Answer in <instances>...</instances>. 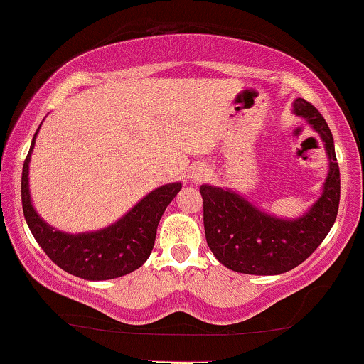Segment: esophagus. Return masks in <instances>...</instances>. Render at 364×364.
<instances>
[{"instance_id":"obj_1","label":"esophagus","mask_w":364,"mask_h":364,"mask_svg":"<svg viewBox=\"0 0 364 364\" xmlns=\"http://www.w3.org/2000/svg\"><path fill=\"white\" fill-rule=\"evenodd\" d=\"M202 176H203L202 173H196V174H195V178H196V179H200V178H202Z\"/></svg>"}]
</instances>
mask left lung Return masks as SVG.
Listing matches in <instances>:
<instances>
[{
    "mask_svg": "<svg viewBox=\"0 0 364 364\" xmlns=\"http://www.w3.org/2000/svg\"><path fill=\"white\" fill-rule=\"evenodd\" d=\"M323 140L328 174L321 196L298 219H279L258 210L231 190L200 186L203 198V228L208 248L228 269L252 275H277L294 269L318 248L336 223L341 200V173L333 136L327 121L304 99L292 102Z\"/></svg>",
    "mask_w": 364,
    "mask_h": 364,
    "instance_id": "obj_1",
    "label": "left lung"
}]
</instances>
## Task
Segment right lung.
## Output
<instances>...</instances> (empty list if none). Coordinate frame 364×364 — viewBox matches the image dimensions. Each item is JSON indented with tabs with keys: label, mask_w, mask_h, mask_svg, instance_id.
<instances>
[{
	"label": "right lung",
	"mask_w": 364,
	"mask_h": 364,
	"mask_svg": "<svg viewBox=\"0 0 364 364\" xmlns=\"http://www.w3.org/2000/svg\"><path fill=\"white\" fill-rule=\"evenodd\" d=\"M36 135L22 169V207L28 229L46 255L65 272L87 281L116 279L144 265L156 243L159 220L181 190V183H169L150 191L118 223L101 231L82 235L61 232L46 224L31 202L28 162Z\"/></svg>",
	"instance_id": "add662e5"
}]
</instances>
